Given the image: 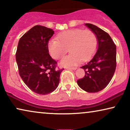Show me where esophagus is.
<instances>
[{
	"instance_id": "esophagus-1",
	"label": "esophagus",
	"mask_w": 130,
	"mask_h": 130,
	"mask_svg": "<svg viewBox=\"0 0 130 130\" xmlns=\"http://www.w3.org/2000/svg\"><path fill=\"white\" fill-rule=\"evenodd\" d=\"M77 69V67H67V70H76Z\"/></svg>"
}]
</instances>
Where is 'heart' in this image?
<instances>
[{
	"instance_id": "1",
	"label": "heart",
	"mask_w": 130,
	"mask_h": 130,
	"mask_svg": "<svg viewBox=\"0 0 130 130\" xmlns=\"http://www.w3.org/2000/svg\"><path fill=\"white\" fill-rule=\"evenodd\" d=\"M98 38L91 30L70 29L61 32L57 39H52L48 44L50 54L55 59L63 58L69 51L70 54L61 61L63 66H72L89 60L98 48Z\"/></svg>"
}]
</instances>
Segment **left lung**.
Wrapping results in <instances>:
<instances>
[{"instance_id": "left-lung-1", "label": "left lung", "mask_w": 130, "mask_h": 130, "mask_svg": "<svg viewBox=\"0 0 130 130\" xmlns=\"http://www.w3.org/2000/svg\"><path fill=\"white\" fill-rule=\"evenodd\" d=\"M85 25L96 35L98 48L92 59L82 67L85 75L77 82L83 90L95 93L106 88L113 77L117 66L116 45L104 30L95 25Z\"/></svg>"}]
</instances>
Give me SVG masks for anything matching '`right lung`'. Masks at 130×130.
<instances>
[{
  "label": "right lung",
  "instance_id": "right-lung-1",
  "mask_svg": "<svg viewBox=\"0 0 130 130\" xmlns=\"http://www.w3.org/2000/svg\"><path fill=\"white\" fill-rule=\"evenodd\" d=\"M54 32L45 26L35 25L20 38L16 53L19 74L35 93L47 95L60 82L64 69H57V62L49 54L48 44Z\"/></svg>",
  "mask_w": 130,
  "mask_h": 130
}]
</instances>
